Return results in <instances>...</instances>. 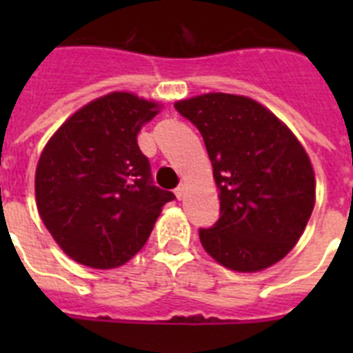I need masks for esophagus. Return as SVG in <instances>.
<instances>
[{
	"instance_id": "obj_1",
	"label": "esophagus",
	"mask_w": 353,
	"mask_h": 353,
	"mask_svg": "<svg viewBox=\"0 0 353 353\" xmlns=\"http://www.w3.org/2000/svg\"><path fill=\"white\" fill-rule=\"evenodd\" d=\"M185 191H187L185 185H179L176 189H174V194H176V198L179 199H183L185 198Z\"/></svg>"
}]
</instances>
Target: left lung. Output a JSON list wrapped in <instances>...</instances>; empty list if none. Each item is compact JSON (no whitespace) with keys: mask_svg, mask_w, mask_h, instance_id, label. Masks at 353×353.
<instances>
[{"mask_svg":"<svg viewBox=\"0 0 353 353\" xmlns=\"http://www.w3.org/2000/svg\"><path fill=\"white\" fill-rule=\"evenodd\" d=\"M203 136L221 217L199 230L205 251L235 272L269 269L295 248L316 199L311 159L272 111L244 95L212 92L174 102Z\"/></svg>","mask_w":353,"mask_h":353,"instance_id":"obj_1","label":"left lung"}]
</instances>
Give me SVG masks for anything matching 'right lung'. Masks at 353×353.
Returning <instances> with one entry per match:
<instances>
[{
    "label": "right lung",
    "mask_w": 353,
    "mask_h": 353,
    "mask_svg": "<svg viewBox=\"0 0 353 353\" xmlns=\"http://www.w3.org/2000/svg\"><path fill=\"white\" fill-rule=\"evenodd\" d=\"M162 104L111 92L79 108L51 136L35 171L40 219L70 260L117 269L146 244L174 199L150 182L138 134Z\"/></svg>",
    "instance_id": "add662e5"
}]
</instances>
